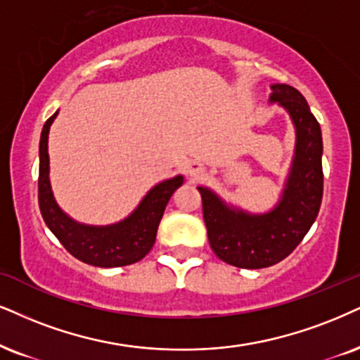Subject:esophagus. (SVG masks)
I'll return each mask as SVG.
<instances>
[{
    "label": "esophagus",
    "mask_w": 360,
    "mask_h": 360,
    "mask_svg": "<svg viewBox=\"0 0 360 360\" xmlns=\"http://www.w3.org/2000/svg\"><path fill=\"white\" fill-rule=\"evenodd\" d=\"M203 172H205V170H203V165L200 162H192L188 165V175L192 176V179H197V176H200Z\"/></svg>",
    "instance_id": "esophagus-1"
}]
</instances>
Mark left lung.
<instances>
[{
    "label": "left lung",
    "mask_w": 360,
    "mask_h": 360,
    "mask_svg": "<svg viewBox=\"0 0 360 360\" xmlns=\"http://www.w3.org/2000/svg\"><path fill=\"white\" fill-rule=\"evenodd\" d=\"M270 101L287 110L297 131L295 157L278 205L269 214L250 215L198 187L212 250L240 269H265L290 255L316 221L322 202L321 125L294 86L272 85Z\"/></svg>",
    "instance_id": "8db88e82"
}]
</instances>
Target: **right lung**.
Wrapping results in <instances>:
<instances>
[{
  "instance_id": "add662e5",
  "label": "right lung",
  "mask_w": 360,
  "mask_h": 360,
  "mask_svg": "<svg viewBox=\"0 0 360 360\" xmlns=\"http://www.w3.org/2000/svg\"><path fill=\"white\" fill-rule=\"evenodd\" d=\"M56 115L44 123L39 140V176L38 202L44 224L55 233L75 259L95 267H123L135 264L152 250L157 238L158 224L170 197L184 184V176L162 181L146 193L133 214L120 224L108 227H90L70 219L60 210L53 198L50 185V157H48V133Z\"/></svg>"
}]
</instances>
